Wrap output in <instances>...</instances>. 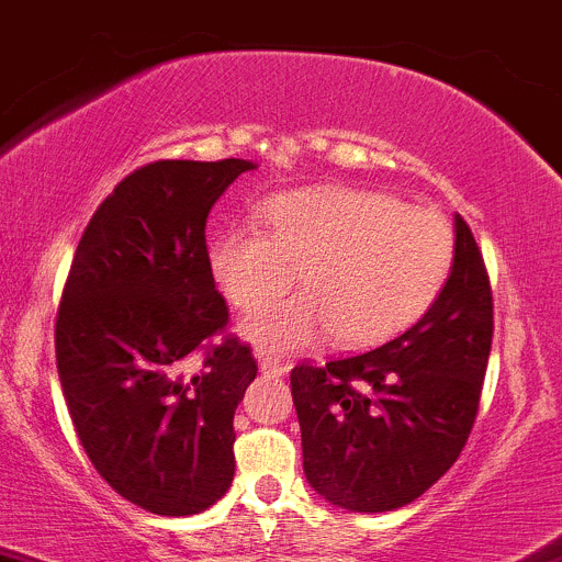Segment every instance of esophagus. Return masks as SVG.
Masks as SVG:
<instances>
[{"label": "esophagus", "mask_w": 562, "mask_h": 562, "mask_svg": "<svg viewBox=\"0 0 562 562\" xmlns=\"http://www.w3.org/2000/svg\"><path fill=\"white\" fill-rule=\"evenodd\" d=\"M259 368H262V373L265 375H273V379H279V375H283L286 373V366H283V362H276V360H270V357H259Z\"/></svg>", "instance_id": "esophagus-1"}]
</instances>
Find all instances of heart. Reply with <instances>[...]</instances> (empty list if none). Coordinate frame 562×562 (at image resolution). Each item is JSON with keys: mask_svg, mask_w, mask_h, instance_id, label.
<instances>
[{"mask_svg": "<svg viewBox=\"0 0 562 562\" xmlns=\"http://www.w3.org/2000/svg\"><path fill=\"white\" fill-rule=\"evenodd\" d=\"M454 229L401 196L327 183L276 194L257 227H229L207 243V268L235 308L283 297L300 273L303 294L243 322L265 355L335 346L362 349L414 327L447 289Z\"/></svg>", "mask_w": 562, "mask_h": 562, "instance_id": "1", "label": "heart"}]
</instances>
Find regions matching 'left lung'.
I'll list each match as a JSON object with an SVG mask.
<instances>
[{
    "instance_id": "obj_1",
    "label": "left lung",
    "mask_w": 562,
    "mask_h": 562,
    "mask_svg": "<svg viewBox=\"0 0 562 562\" xmlns=\"http://www.w3.org/2000/svg\"><path fill=\"white\" fill-rule=\"evenodd\" d=\"M454 240L447 289L414 327L366 355L292 370L305 479L333 506H406L471 436L493 346V289L462 216Z\"/></svg>"
}]
</instances>
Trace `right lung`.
I'll use <instances>...</instances> for the list:
<instances>
[{
	"instance_id": "1",
	"label": "right lung",
	"mask_w": 562,
	"mask_h": 562,
	"mask_svg": "<svg viewBox=\"0 0 562 562\" xmlns=\"http://www.w3.org/2000/svg\"><path fill=\"white\" fill-rule=\"evenodd\" d=\"M254 161L161 159L126 176L75 248L56 314V368L91 465L161 517L205 512L235 476V408L251 346L207 268L205 222ZM203 351L201 370L186 360Z\"/></svg>"
}]
</instances>
